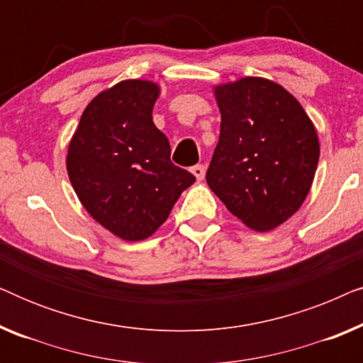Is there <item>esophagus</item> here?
<instances>
[{
  "label": "esophagus",
  "instance_id": "obj_1",
  "mask_svg": "<svg viewBox=\"0 0 363 363\" xmlns=\"http://www.w3.org/2000/svg\"><path fill=\"white\" fill-rule=\"evenodd\" d=\"M191 173L196 177V180H203V178H205V167L203 165L191 167Z\"/></svg>",
  "mask_w": 363,
  "mask_h": 363
}]
</instances>
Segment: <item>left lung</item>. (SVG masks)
<instances>
[{
    "mask_svg": "<svg viewBox=\"0 0 363 363\" xmlns=\"http://www.w3.org/2000/svg\"><path fill=\"white\" fill-rule=\"evenodd\" d=\"M220 140L208 186L233 215L269 231L304 203L319 162V138L304 108L284 87L245 77L215 89Z\"/></svg>",
    "mask_w": 363,
    "mask_h": 363,
    "instance_id": "8db88e82",
    "label": "left lung"
}]
</instances>
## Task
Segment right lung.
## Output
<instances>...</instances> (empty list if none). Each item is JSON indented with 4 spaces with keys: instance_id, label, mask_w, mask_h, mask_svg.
Masks as SVG:
<instances>
[{
    "instance_id": "add662e5",
    "label": "right lung",
    "mask_w": 363,
    "mask_h": 363,
    "mask_svg": "<svg viewBox=\"0 0 363 363\" xmlns=\"http://www.w3.org/2000/svg\"><path fill=\"white\" fill-rule=\"evenodd\" d=\"M158 86L123 81L84 111L67 152V173L94 220L125 241L163 225L195 175L173 165L170 142L155 127Z\"/></svg>"
}]
</instances>
